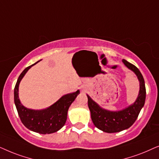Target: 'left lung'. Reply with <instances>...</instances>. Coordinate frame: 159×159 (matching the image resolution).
Instances as JSON below:
<instances>
[{
  "label": "left lung",
  "instance_id": "left-lung-1",
  "mask_svg": "<svg viewBox=\"0 0 159 159\" xmlns=\"http://www.w3.org/2000/svg\"><path fill=\"white\" fill-rule=\"evenodd\" d=\"M122 62L127 68L134 72L139 82V94L134 103L120 111H111L102 108L86 94L92 122L97 128L107 133L119 132L129 128L137 120L145 105L146 90L143 75L134 65L125 60H123Z\"/></svg>",
  "mask_w": 159,
  "mask_h": 159
}]
</instances>
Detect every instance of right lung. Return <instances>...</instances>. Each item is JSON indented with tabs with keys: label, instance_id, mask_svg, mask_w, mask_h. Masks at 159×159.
<instances>
[{
	"label": "right lung",
	"instance_id": "obj_1",
	"mask_svg": "<svg viewBox=\"0 0 159 159\" xmlns=\"http://www.w3.org/2000/svg\"><path fill=\"white\" fill-rule=\"evenodd\" d=\"M40 61L26 67L19 76L14 88V103L21 121L25 127L39 134H52L57 132L65 125L69 107L80 94V91L64 95L45 109L33 110L25 107L19 98V86L29 69Z\"/></svg>",
	"mask_w": 159,
	"mask_h": 159
}]
</instances>
